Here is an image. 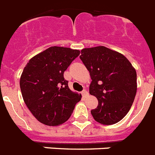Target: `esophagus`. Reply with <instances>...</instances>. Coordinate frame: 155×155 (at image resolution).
<instances>
[{
  "instance_id": "1",
  "label": "esophagus",
  "mask_w": 155,
  "mask_h": 155,
  "mask_svg": "<svg viewBox=\"0 0 155 155\" xmlns=\"http://www.w3.org/2000/svg\"><path fill=\"white\" fill-rule=\"evenodd\" d=\"M82 94H83V97L87 96V94H88V91H87V90H83V91H82Z\"/></svg>"
}]
</instances>
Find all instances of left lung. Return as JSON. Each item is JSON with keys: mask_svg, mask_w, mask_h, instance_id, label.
I'll list each match as a JSON object with an SVG mask.
<instances>
[{"mask_svg": "<svg viewBox=\"0 0 155 155\" xmlns=\"http://www.w3.org/2000/svg\"><path fill=\"white\" fill-rule=\"evenodd\" d=\"M91 75L90 94L98 105L91 115L103 125L117 123L126 115L137 94V72L124 55L104 46L84 48L79 56Z\"/></svg>", "mask_w": 155, "mask_h": 155, "instance_id": "1", "label": "left lung"}]
</instances>
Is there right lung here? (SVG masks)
<instances>
[{
	"label": "right lung",
	"mask_w": 155,
	"mask_h": 155,
	"mask_svg": "<svg viewBox=\"0 0 155 155\" xmlns=\"http://www.w3.org/2000/svg\"><path fill=\"white\" fill-rule=\"evenodd\" d=\"M80 54L79 50L51 47L30 59L20 78L24 102L33 116L47 126L68 120L81 94L72 92L64 71Z\"/></svg>",
	"instance_id": "1"
}]
</instances>
